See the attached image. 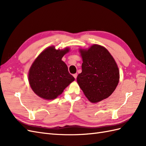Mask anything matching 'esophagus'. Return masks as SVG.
I'll use <instances>...</instances> for the list:
<instances>
[{
  "instance_id": "esophagus-1",
  "label": "esophagus",
  "mask_w": 146,
  "mask_h": 146,
  "mask_svg": "<svg viewBox=\"0 0 146 146\" xmlns=\"http://www.w3.org/2000/svg\"><path fill=\"white\" fill-rule=\"evenodd\" d=\"M73 76H74V77L75 78V79H76V78H77V74H73Z\"/></svg>"
}]
</instances>
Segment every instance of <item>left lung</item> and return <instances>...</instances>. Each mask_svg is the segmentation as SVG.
Wrapping results in <instances>:
<instances>
[{"mask_svg":"<svg viewBox=\"0 0 146 146\" xmlns=\"http://www.w3.org/2000/svg\"><path fill=\"white\" fill-rule=\"evenodd\" d=\"M83 60L82 72L77 83L92 103L102 100L115 90L119 80V69L107 48L94 44L88 49H80Z\"/></svg>","mask_w":146,"mask_h":146,"instance_id":"1","label":"left lung"}]
</instances>
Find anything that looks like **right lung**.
<instances>
[{
    "label": "right lung",
    "mask_w": 146,
    "mask_h": 146,
    "mask_svg": "<svg viewBox=\"0 0 146 146\" xmlns=\"http://www.w3.org/2000/svg\"><path fill=\"white\" fill-rule=\"evenodd\" d=\"M69 51L56 50L50 46L42 51L34 61L29 72V82L33 92L46 100L56 98L75 78L61 60Z\"/></svg>",
    "instance_id": "1"
}]
</instances>
